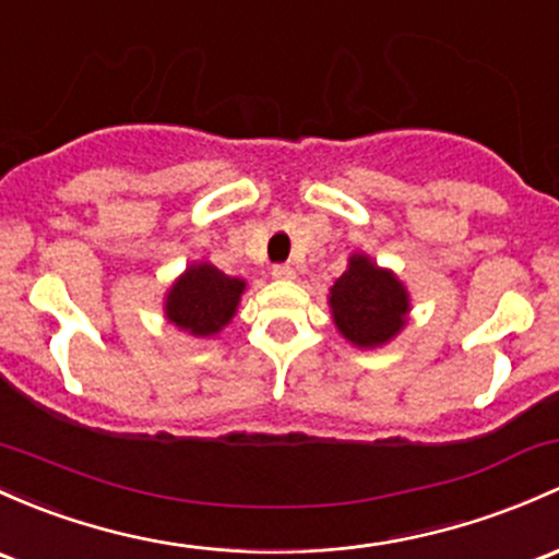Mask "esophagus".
Here are the masks:
<instances>
[{
  "label": "esophagus",
  "mask_w": 559,
  "mask_h": 559,
  "mask_svg": "<svg viewBox=\"0 0 559 559\" xmlns=\"http://www.w3.org/2000/svg\"><path fill=\"white\" fill-rule=\"evenodd\" d=\"M272 277L274 280H296V269H293L290 263H277V266L272 269Z\"/></svg>",
  "instance_id": "34e87169"
}]
</instances>
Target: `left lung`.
Masks as SVG:
<instances>
[{
    "label": "left lung",
    "mask_w": 559,
    "mask_h": 559,
    "mask_svg": "<svg viewBox=\"0 0 559 559\" xmlns=\"http://www.w3.org/2000/svg\"><path fill=\"white\" fill-rule=\"evenodd\" d=\"M333 325L357 349H381L405 330L411 293L392 269L368 253H352L328 296Z\"/></svg>",
    "instance_id": "8db88e82"
}]
</instances>
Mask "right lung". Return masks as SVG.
Returning a JSON list of instances; mask_svg holds the SVG:
<instances>
[{
    "label": "right lung",
    "mask_w": 559,
    "mask_h": 559,
    "mask_svg": "<svg viewBox=\"0 0 559 559\" xmlns=\"http://www.w3.org/2000/svg\"><path fill=\"white\" fill-rule=\"evenodd\" d=\"M248 282L229 277L207 261L186 266L165 293V320L194 338H213L237 317Z\"/></svg>",
    "instance_id": "right-lung-1"
}]
</instances>
